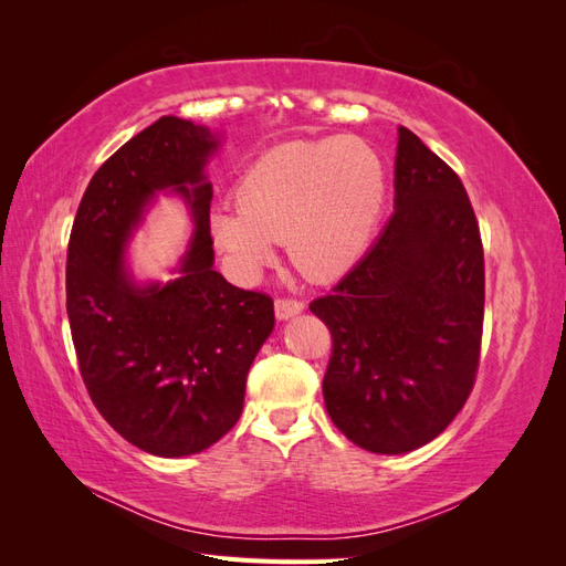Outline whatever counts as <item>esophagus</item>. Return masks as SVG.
<instances>
[{"label":"esophagus","mask_w":566,"mask_h":566,"mask_svg":"<svg viewBox=\"0 0 566 566\" xmlns=\"http://www.w3.org/2000/svg\"><path fill=\"white\" fill-rule=\"evenodd\" d=\"M273 306H276V316L285 321V318L297 316L304 310V302L302 300H293V297H279Z\"/></svg>","instance_id":"obj_1"}]
</instances>
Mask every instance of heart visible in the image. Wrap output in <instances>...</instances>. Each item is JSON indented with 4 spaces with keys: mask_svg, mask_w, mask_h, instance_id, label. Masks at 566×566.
Here are the masks:
<instances>
[{
    "mask_svg": "<svg viewBox=\"0 0 566 566\" xmlns=\"http://www.w3.org/2000/svg\"><path fill=\"white\" fill-rule=\"evenodd\" d=\"M241 205L210 214L214 245L241 276L273 262L279 241L312 279H333L364 254L378 224L387 169L361 136H331L273 148L235 188Z\"/></svg>",
    "mask_w": 566,
    "mask_h": 566,
    "instance_id": "b5f03b06",
    "label": "heart"
}]
</instances>
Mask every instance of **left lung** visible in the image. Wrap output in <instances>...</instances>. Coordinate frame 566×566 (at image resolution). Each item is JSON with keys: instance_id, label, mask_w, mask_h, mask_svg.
Here are the masks:
<instances>
[{"instance_id": "left-lung-1", "label": "left lung", "mask_w": 566, "mask_h": 566, "mask_svg": "<svg viewBox=\"0 0 566 566\" xmlns=\"http://www.w3.org/2000/svg\"><path fill=\"white\" fill-rule=\"evenodd\" d=\"M310 310L333 337L325 408L356 447L420 449L465 406L482 352V235L460 177L410 129L399 127L387 227Z\"/></svg>"}]
</instances>
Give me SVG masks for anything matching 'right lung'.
Wrapping results in <instances>:
<instances>
[{"instance_id": "1", "label": "right lung", "mask_w": 566, "mask_h": 566, "mask_svg": "<svg viewBox=\"0 0 566 566\" xmlns=\"http://www.w3.org/2000/svg\"><path fill=\"white\" fill-rule=\"evenodd\" d=\"M217 136L165 115L96 169L73 221L65 306L80 375L98 413L136 449L181 458L210 449L243 413L248 370L273 331V300L214 271ZM172 187L195 214L182 276L139 289L122 254L145 205Z\"/></svg>"}]
</instances>
